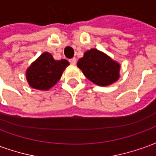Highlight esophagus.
I'll list each match as a JSON object with an SVG mask.
<instances>
[{
	"label": "esophagus",
	"mask_w": 156,
	"mask_h": 156,
	"mask_svg": "<svg viewBox=\"0 0 156 156\" xmlns=\"http://www.w3.org/2000/svg\"><path fill=\"white\" fill-rule=\"evenodd\" d=\"M69 62H70L72 65H75L76 64V62H77V59L75 58H71V59H69Z\"/></svg>",
	"instance_id": "esophagus-1"
}]
</instances>
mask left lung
Masks as SVG:
<instances>
[{"label": "left lung", "instance_id": "obj_1", "mask_svg": "<svg viewBox=\"0 0 156 156\" xmlns=\"http://www.w3.org/2000/svg\"><path fill=\"white\" fill-rule=\"evenodd\" d=\"M77 66L89 81L102 87L113 84L120 77V64L96 48L85 51Z\"/></svg>", "mask_w": 156, "mask_h": 156}]
</instances>
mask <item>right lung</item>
<instances>
[{
  "label": "right lung",
  "instance_id": "add662e5",
  "mask_svg": "<svg viewBox=\"0 0 156 156\" xmlns=\"http://www.w3.org/2000/svg\"><path fill=\"white\" fill-rule=\"evenodd\" d=\"M68 65L69 62L66 59L55 60L51 53L45 51L26 71L29 86L37 90L48 91L59 81Z\"/></svg>",
  "mask_w": 156,
  "mask_h": 156
}]
</instances>
